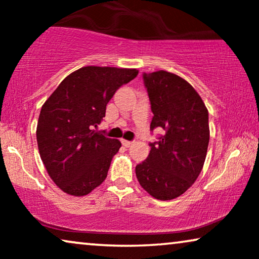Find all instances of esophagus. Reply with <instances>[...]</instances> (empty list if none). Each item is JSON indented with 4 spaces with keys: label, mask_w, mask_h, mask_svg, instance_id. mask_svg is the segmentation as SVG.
<instances>
[{
    "label": "esophagus",
    "mask_w": 259,
    "mask_h": 259,
    "mask_svg": "<svg viewBox=\"0 0 259 259\" xmlns=\"http://www.w3.org/2000/svg\"><path fill=\"white\" fill-rule=\"evenodd\" d=\"M132 144H133V141H128V140H122V145H123V146H125V147H130L131 145H132Z\"/></svg>",
    "instance_id": "esophagus-1"
}]
</instances>
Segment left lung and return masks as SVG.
I'll list each match as a JSON object with an SVG mask.
<instances>
[{
	"mask_svg": "<svg viewBox=\"0 0 259 259\" xmlns=\"http://www.w3.org/2000/svg\"><path fill=\"white\" fill-rule=\"evenodd\" d=\"M153 118L151 131L164 134L150 143L146 160L136 166L140 185L152 197L171 200L182 196L201 172L210 140L208 112L196 90L176 74H143Z\"/></svg>",
	"mask_w": 259,
	"mask_h": 259,
	"instance_id": "obj_1",
	"label": "left lung"
}]
</instances>
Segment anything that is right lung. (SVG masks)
<instances>
[{
	"mask_svg": "<svg viewBox=\"0 0 259 259\" xmlns=\"http://www.w3.org/2000/svg\"><path fill=\"white\" fill-rule=\"evenodd\" d=\"M137 69L88 66L69 74L42 106L36 140L48 175L63 192L86 196L107 177L121 143L94 131L106 106Z\"/></svg>",
	"mask_w": 259,
	"mask_h": 259,
	"instance_id": "right-lung-1",
	"label": "right lung"
}]
</instances>
